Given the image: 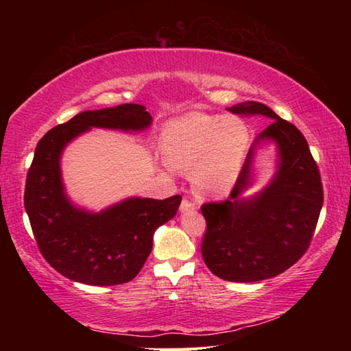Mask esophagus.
I'll list each match as a JSON object with an SVG mask.
<instances>
[{
    "instance_id": "esophagus-1",
    "label": "esophagus",
    "mask_w": 351,
    "mask_h": 351,
    "mask_svg": "<svg viewBox=\"0 0 351 351\" xmlns=\"http://www.w3.org/2000/svg\"><path fill=\"white\" fill-rule=\"evenodd\" d=\"M195 209H197V207H195V204L192 203V201H189V199H182L181 207H180V210H181V212H193Z\"/></svg>"
}]
</instances>
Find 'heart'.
Listing matches in <instances>:
<instances>
[{"mask_svg":"<svg viewBox=\"0 0 351 351\" xmlns=\"http://www.w3.org/2000/svg\"><path fill=\"white\" fill-rule=\"evenodd\" d=\"M249 130L240 119L192 111L170 121L162 132V153L171 169L192 171L197 192L229 193L240 176Z\"/></svg>","mask_w":351,"mask_h":351,"instance_id":"1","label":"heart"}]
</instances>
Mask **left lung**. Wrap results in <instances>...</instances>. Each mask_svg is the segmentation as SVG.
Instances as JSON below:
<instances>
[{
	"label": "left lung",
	"instance_id": "1",
	"mask_svg": "<svg viewBox=\"0 0 351 351\" xmlns=\"http://www.w3.org/2000/svg\"><path fill=\"white\" fill-rule=\"evenodd\" d=\"M228 110L272 122L249 148L230 197L201 207L207 223L201 254L223 280L260 282L291 268L310 246L324 204L322 182L308 142L293 123L252 100ZM268 143L278 148L276 173L257 194L245 197L256 177V150Z\"/></svg>",
	"mask_w": 351,
	"mask_h": 351
}]
</instances>
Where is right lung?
<instances>
[{"mask_svg": "<svg viewBox=\"0 0 351 351\" xmlns=\"http://www.w3.org/2000/svg\"><path fill=\"white\" fill-rule=\"evenodd\" d=\"M152 122L144 105L123 104L79 112L40 139L27 171L25 209L40 252L62 276L93 287L133 280L152 252L156 229L176 215L180 195L130 197L93 212L74 204L64 189L62 154L75 138L93 128L138 133Z\"/></svg>", "mask_w": 351, "mask_h": 351, "instance_id": "add662e5", "label": "right lung"}]
</instances>
